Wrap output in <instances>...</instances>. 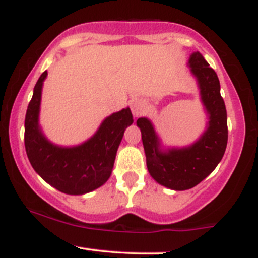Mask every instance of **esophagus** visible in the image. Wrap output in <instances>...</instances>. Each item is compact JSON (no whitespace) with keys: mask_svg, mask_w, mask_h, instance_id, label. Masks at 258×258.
<instances>
[{"mask_svg":"<svg viewBox=\"0 0 258 258\" xmlns=\"http://www.w3.org/2000/svg\"><path fill=\"white\" fill-rule=\"evenodd\" d=\"M146 109H147V104L144 100L136 99L131 103V110L135 116H139V115L143 114V112L146 111Z\"/></svg>","mask_w":258,"mask_h":258,"instance_id":"obj_1","label":"esophagus"}]
</instances>
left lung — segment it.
Instances as JSON below:
<instances>
[{
	"instance_id": "1",
	"label": "left lung",
	"mask_w": 258,
	"mask_h": 258,
	"mask_svg": "<svg viewBox=\"0 0 258 258\" xmlns=\"http://www.w3.org/2000/svg\"><path fill=\"white\" fill-rule=\"evenodd\" d=\"M189 68L197 78L201 102L209 115L203 136L189 147L161 150L153 123L147 117L137 120L150 176L159 184L173 190H186L205 179L220 164L228 141L227 110L217 74L199 52L190 55Z\"/></svg>"
}]
</instances>
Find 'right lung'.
I'll return each instance as SVG.
<instances>
[{"instance_id": "add662e5", "label": "right lung", "mask_w": 258, "mask_h": 258, "mask_svg": "<svg viewBox=\"0 0 258 258\" xmlns=\"http://www.w3.org/2000/svg\"><path fill=\"white\" fill-rule=\"evenodd\" d=\"M46 78L47 70L37 80L26 110V155L41 178L61 193H90L104 184L110 177L123 132L133 122L132 112L126 108L111 114L103 121L93 137L80 146H55L44 137L38 125L41 93Z\"/></svg>"}]
</instances>
